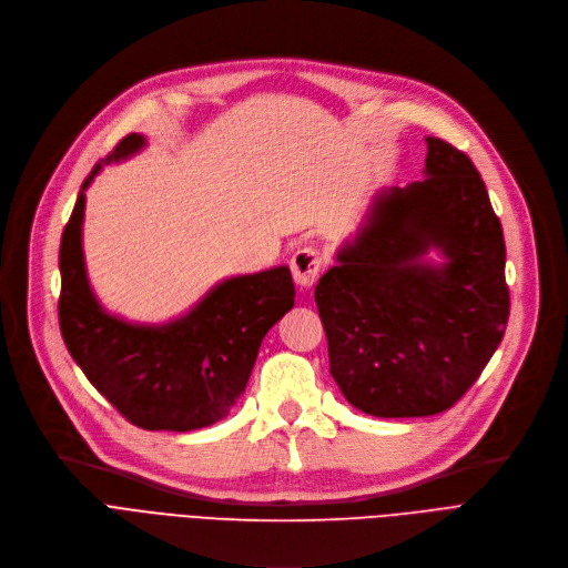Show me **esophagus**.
Returning <instances> with one entry per match:
<instances>
[{"label": "esophagus", "mask_w": 568, "mask_h": 568, "mask_svg": "<svg viewBox=\"0 0 568 568\" xmlns=\"http://www.w3.org/2000/svg\"><path fill=\"white\" fill-rule=\"evenodd\" d=\"M323 267V258L314 247H301L291 256V273L295 284L301 288H310L316 284Z\"/></svg>", "instance_id": "1"}]
</instances>
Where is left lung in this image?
Here are the masks:
<instances>
[{
  "label": "left lung",
  "mask_w": 568,
  "mask_h": 568,
  "mask_svg": "<svg viewBox=\"0 0 568 568\" xmlns=\"http://www.w3.org/2000/svg\"><path fill=\"white\" fill-rule=\"evenodd\" d=\"M425 143V180L376 194L314 288L333 379L379 418L450 409L493 358L510 310L488 189L465 152Z\"/></svg>",
  "instance_id": "1"
}]
</instances>
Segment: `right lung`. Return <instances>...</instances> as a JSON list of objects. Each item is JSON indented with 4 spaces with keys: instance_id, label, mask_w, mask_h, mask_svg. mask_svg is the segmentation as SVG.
<instances>
[{
    "instance_id": "add662e5",
    "label": "right lung",
    "mask_w": 568,
    "mask_h": 568,
    "mask_svg": "<svg viewBox=\"0 0 568 568\" xmlns=\"http://www.w3.org/2000/svg\"><path fill=\"white\" fill-rule=\"evenodd\" d=\"M148 145L129 133L80 186L60 245V331L90 384L133 425L189 432L222 420L245 393L265 333L293 307L291 270L277 265L212 286L169 323H129L108 314L88 280L85 189L113 161Z\"/></svg>"
}]
</instances>
